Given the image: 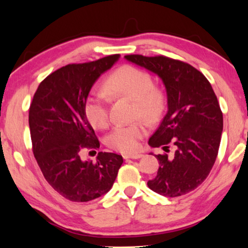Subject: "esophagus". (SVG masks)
<instances>
[{
	"label": "esophagus",
	"mask_w": 248,
	"mask_h": 248,
	"mask_svg": "<svg viewBox=\"0 0 248 248\" xmlns=\"http://www.w3.org/2000/svg\"><path fill=\"white\" fill-rule=\"evenodd\" d=\"M141 156H143V155H140V154L124 155V159H125V160H128V159H134V160H136V159H140V157H141Z\"/></svg>",
	"instance_id": "obj_1"
}]
</instances>
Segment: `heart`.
I'll list each match as a JSON object with an SVG mask.
<instances>
[{
	"label": "heart",
	"mask_w": 248,
	"mask_h": 248,
	"mask_svg": "<svg viewBox=\"0 0 248 248\" xmlns=\"http://www.w3.org/2000/svg\"><path fill=\"white\" fill-rule=\"evenodd\" d=\"M104 88L112 97H127L134 101V116L155 121L164 108L162 93L155 87L148 72L131 65H125L107 78ZM85 115L89 124L97 129H105L109 124L108 98L103 93H93L87 99ZM146 134L141 121L116 125L107 139V144L114 150L132 154L140 147V140Z\"/></svg>",
	"instance_id": "1"
}]
</instances>
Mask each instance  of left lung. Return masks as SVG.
Returning a JSON list of instances; mask_svg holds the SVG:
<instances>
[{
  "label": "left lung",
  "mask_w": 248,
  "mask_h": 248,
  "mask_svg": "<svg viewBox=\"0 0 248 248\" xmlns=\"http://www.w3.org/2000/svg\"><path fill=\"white\" fill-rule=\"evenodd\" d=\"M133 64L155 73L167 93V113L148 144L175 154L157 155L156 177L147 182L152 191L178 197L194 191L211 171L223 132V113L211 84L187 62L170 57L125 55Z\"/></svg>",
  "instance_id": "1"
}]
</instances>
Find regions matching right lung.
<instances>
[{"label": "right lung", "instance_id": "obj_1", "mask_svg": "<svg viewBox=\"0 0 248 248\" xmlns=\"http://www.w3.org/2000/svg\"><path fill=\"white\" fill-rule=\"evenodd\" d=\"M118 59L114 54L62 67L39 84L31 100L29 124L34 156L50 186L71 202H87L107 194L124 162L112 152H98L96 163L81 159L82 149L100 147L85 115L88 93Z\"/></svg>", "mask_w": 248, "mask_h": 248}]
</instances>
